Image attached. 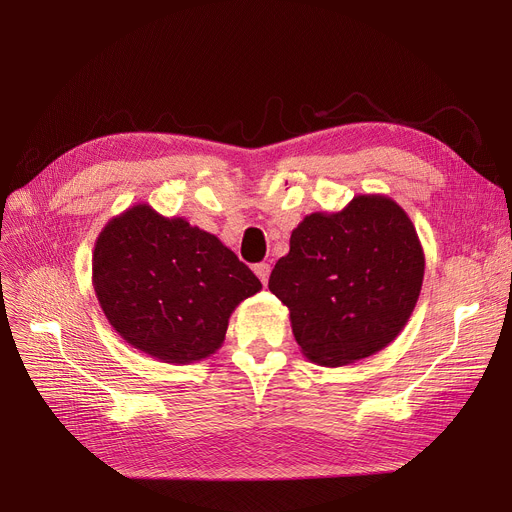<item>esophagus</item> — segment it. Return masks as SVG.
I'll list each match as a JSON object with an SVG mask.
<instances>
[{
    "mask_svg": "<svg viewBox=\"0 0 512 512\" xmlns=\"http://www.w3.org/2000/svg\"><path fill=\"white\" fill-rule=\"evenodd\" d=\"M270 272H272L270 263H257V265H255V274H257V278L261 280L263 286L267 284V280H270Z\"/></svg>",
    "mask_w": 512,
    "mask_h": 512,
    "instance_id": "34e87169",
    "label": "esophagus"
}]
</instances>
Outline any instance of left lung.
<instances>
[{"label": "left lung", "mask_w": 512, "mask_h": 512, "mask_svg": "<svg viewBox=\"0 0 512 512\" xmlns=\"http://www.w3.org/2000/svg\"><path fill=\"white\" fill-rule=\"evenodd\" d=\"M425 274L407 211L386 195H357L315 211L290 234L270 276L303 355L326 367L367 359L407 326Z\"/></svg>", "instance_id": "left-lung-1"}]
</instances>
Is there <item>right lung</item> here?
Segmentation results:
<instances>
[{
	"label": "right lung",
	"instance_id": "obj_1",
	"mask_svg": "<svg viewBox=\"0 0 512 512\" xmlns=\"http://www.w3.org/2000/svg\"><path fill=\"white\" fill-rule=\"evenodd\" d=\"M93 288L130 346L186 365L218 351L232 311L261 282L218 236L139 203L99 232Z\"/></svg>",
	"mask_w": 512,
	"mask_h": 512
}]
</instances>
